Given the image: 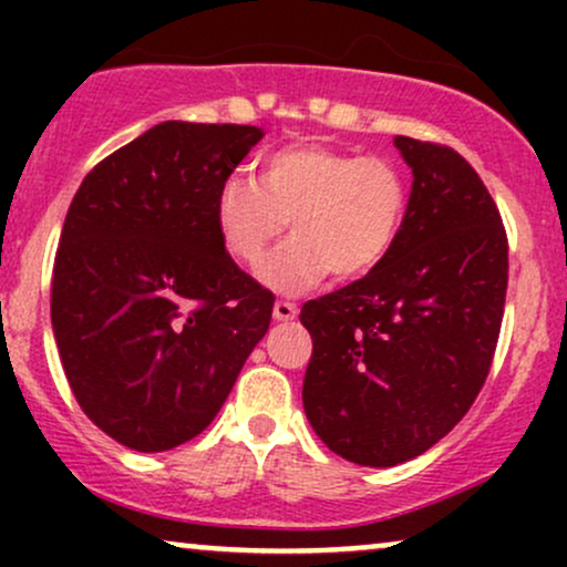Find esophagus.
Wrapping results in <instances>:
<instances>
[{"label":"esophagus","mask_w":567,"mask_h":567,"mask_svg":"<svg viewBox=\"0 0 567 567\" xmlns=\"http://www.w3.org/2000/svg\"><path fill=\"white\" fill-rule=\"evenodd\" d=\"M298 317V306L292 301H275V320L279 322H288L296 320Z\"/></svg>","instance_id":"obj_1"}]
</instances>
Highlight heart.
Returning a JSON list of instances; mask_svg holds the SVG:
<instances>
[{"instance_id": "obj_1", "label": "heart", "mask_w": 567, "mask_h": 567, "mask_svg": "<svg viewBox=\"0 0 567 567\" xmlns=\"http://www.w3.org/2000/svg\"><path fill=\"white\" fill-rule=\"evenodd\" d=\"M408 213L405 173L392 159L357 157L301 141L266 154L258 184L229 175L218 188L216 224L239 264H258L288 229L292 237L258 269L271 290L298 296L330 275L354 279L379 266Z\"/></svg>"}]
</instances>
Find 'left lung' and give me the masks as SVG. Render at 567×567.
<instances>
[{
  "label": "left lung",
  "instance_id": "8db88e82",
  "mask_svg": "<svg viewBox=\"0 0 567 567\" xmlns=\"http://www.w3.org/2000/svg\"><path fill=\"white\" fill-rule=\"evenodd\" d=\"M394 146L413 171L394 250L301 309L306 419L360 466L415 458L464 419L491 373L509 282L504 224L470 162L405 135Z\"/></svg>",
  "mask_w": 567,
  "mask_h": 567
}]
</instances>
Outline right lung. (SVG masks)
<instances>
[{
	"mask_svg": "<svg viewBox=\"0 0 567 567\" xmlns=\"http://www.w3.org/2000/svg\"><path fill=\"white\" fill-rule=\"evenodd\" d=\"M252 125L162 122L97 162L71 199L50 317L71 392L141 453L207 429L271 322L275 296L226 252L218 188Z\"/></svg>",
	"mask_w": 567,
	"mask_h": 567,
	"instance_id": "obj_1",
	"label": "right lung"
}]
</instances>
